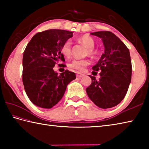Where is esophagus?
<instances>
[{
    "mask_svg": "<svg viewBox=\"0 0 149 149\" xmlns=\"http://www.w3.org/2000/svg\"><path fill=\"white\" fill-rule=\"evenodd\" d=\"M84 74H81V73H77L76 74V77H79V78H81L84 76Z\"/></svg>",
    "mask_w": 149,
    "mask_h": 149,
    "instance_id": "obj_1",
    "label": "esophagus"
}]
</instances>
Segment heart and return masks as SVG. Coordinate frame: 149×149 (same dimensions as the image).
<instances>
[{
	"mask_svg": "<svg viewBox=\"0 0 149 149\" xmlns=\"http://www.w3.org/2000/svg\"><path fill=\"white\" fill-rule=\"evenodd\" d=\"M79 41L81 42L83 45H84L85 47L88 48V54L90 56H94L97 54L95 50L93 49V47H95V41L91 37L88 35H84L79 38ZM72 51V42L70 40L65 41L63 44L61 52L63 55L66 57H68L71 54ZM89 64V61L88 60H74L70 63V67L72 69L76 70L79 72H82L84 70L85 67Z\"/></svg>",
	"mask_w": 149,
	"mask_h": 149,
	"instance_id": "b5f03b06",
	"label": "heart"
}]
</instances>
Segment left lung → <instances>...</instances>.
Masks as SVG:
<instances>
[{"label":"left lung","instance_id":"1","mask_svg":"<svg viewBox=\"0 0 149 149\" xmlns=\"http://www.w3.org/2000/svg\"><path fill=\"white\" fill-rule=\"evenodd\" d=\"M91 35L102 39L104 53L92 68L100 71L99 80L89 75L92 83L86 89L88 97L100 108L118 105L127 93L132 80V66L130 50L110 31H97Z\"/></svg>","mask_w":149,"mask_h":149}]
</instances>
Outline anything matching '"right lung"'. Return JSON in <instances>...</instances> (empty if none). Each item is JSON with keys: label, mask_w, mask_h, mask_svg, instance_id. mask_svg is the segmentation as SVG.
<instances>
[{"label": "right lung", "mask_w": 149, "mask_h": 149, "mask_svg": "<svg viewBox=\"0 0 149 149\" xmlns=\"http://www.w3.org/2000/svg\"><path fill=\"white\" fill-rule=\"evenodd\" d=\"M72 37L73 32L62 29L39 32L24 50L22 80L27 97L37 107H53L64 96L67 85L76 77L68 70L60 75L53 70L57 62L65 61L61 49Z\"/></svg>", "instance_id": "1"}]
</instances>
